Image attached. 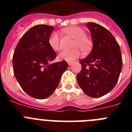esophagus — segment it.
Wrapping results in <instances>:
<instances>
[{
	"label": "esophagus",
	"instance_id": "obj_1",
	"mask_svg": "<svg viewBox=\"0 0 132 132\" xmlns=\"http://www.w3.org/2000/svg\"><path fill=\"white\" fill-rule=\"evenodd\" d=\"M73 62H68V65H69V66H71V65H73Z\"/></svg>",
	"mask_w": 132,
	"mask_h": 132
}]
</instances>
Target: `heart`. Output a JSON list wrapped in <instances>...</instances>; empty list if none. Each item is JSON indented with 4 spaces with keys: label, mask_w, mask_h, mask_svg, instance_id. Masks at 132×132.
<instances>
[{
    "label": "heart",
    "mask_w": 132,
    "mask_h": 132,
    "mask_svg": "<svg viewBox=\"0 0 132 132\" xmlns=\"http://www.w3.org/2000/svg\"><path fill=\"white\" fill-rule=\"evenodd\" d=\"M63 31L74 39L73 47L75 48L70 51L65 50L61 52L58 55L59 59L71 62L77 59L80 55V50L77 48V47L83 53H87L91 49L92 41L85 35V31L82 28L73 26L65 28L63 30ZM48 43L50 47L55 51H58L60 49L59 38L57 33L53 32L50 35Z\"/></svg>",
    "instance_id": "obj_1"
}]
</instances>
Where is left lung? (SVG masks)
<instances>
[{"label":"left lung","mask_w":132,"mask_h":132,"mask_svg":"<svg viewBox=\"0 0 132 132\" xmlns=\"http://www.w3.org/2000/svg\"><path fill=\"white\" fill-rule=\"evenodd\" d=\"M91 33L93 47L85 59L79 61L82 68L77 79L84 93L93 98L108 94L118 82L122 67L120 45L104 27L87 23Z\"/></svg>","instance_id":"obj_1"}]
</instances>
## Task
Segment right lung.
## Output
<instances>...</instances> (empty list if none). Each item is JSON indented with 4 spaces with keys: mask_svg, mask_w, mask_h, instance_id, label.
Segmentation results:
<instances>
[{
    "mask_svg": "<svg viewBox=\"0 0 132 132\" xmlns=\"http://www.w3.org/2000/svg\"><path fill=\"white\" fill-rule=\"evenodd\" d=\"M54 29L44 24L32 27L21 38L14 50V74L24 91L35 98L51 96L68 67L66 61L49 63L56 58L48 43Z\"/></svg>",
    "mask_w": 132,
    "mask_h": 132,
    "instance_id": "right-lung-1",
    "label": "right lung"
}]
</instances>
